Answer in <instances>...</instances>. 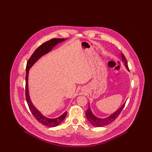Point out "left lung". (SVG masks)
<instances>
[{
  "instance_id": "obj_1",
  "label": "left lung",
  "mask_w": 152,
  "mask_h": 152,
  "mask_svg": "<svg viewBox=\"0 0 152 152\" xmlns=\"http://www.w3.org/2000/svg\"><path fill=\"white\" fill-rule=\"evenodd\" d=\"M121 58H122V60L124 62V64H125V66H126L127 69L129 70V67H128V66H127V62L126 58V57L124 56V55H123V53H121ZM124 106H125V103H124L122 105V106L118 110H117L116 112L113 113L110 117H108L105 118H99L95 117L93 114L90 107H88V110L86 111L85 114H86V118H87V120L89 121V122L92 125H93L95 127H103V126H107L108 124H110V123L113 122L118 117V116L120 115V113L123 110Z\"/></svg>"
}]
</instances>
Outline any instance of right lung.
<instances>
[{
    "mask_svg": "<svg viewBox=\"0 0 152 152\" xmlns=\"http://www.w3.org/2000/svg\"><path fill=\"white\" fill-rule=\"evenodd\" d=\"M65 39L64 38H53L43 43L41 45H40L33 53L31 55L30 58L28 59L26 65V99L28 103V106L29 107V110L31 111L32 114L36 118V120L42 124V125H45L47 127H55L59 125L65 118V117L67 115V112H65L61 116L56 118H49L43 116L32 104L31 99L29 96V91H28V73L29 69L32 66V65L42 55L48 53L49 51L52 50V49L58 43L64 41Z\"/></svg>",
    "mask_w": 152,
    "mask_h": 152,
    "instance_id": "right-lung-1",
    "label": "right lung"
}]
</instances>
